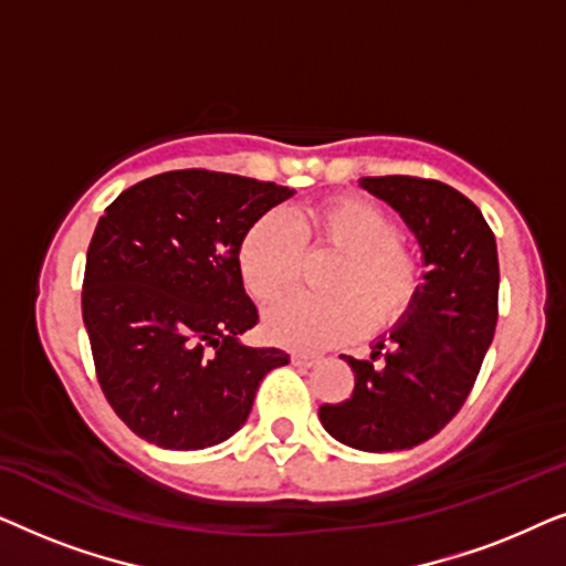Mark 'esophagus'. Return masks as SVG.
I'll list each match as a JSON object with an SVG mask.
<instances>
[{"mask_svg": "<svg viewBox=\"0 0 566 566\" xmlns=\"http://www.w3.org/2000/svg\"><path fill=\"white\" fill-rule=\"evenodd\" d=\"M291 360L296 363V366H314V363H319V355H312V353H293Z\"/></svg>", "mask_w": 566, "mask_h": 566, "instance_id": "34e87169", "label": "esophagus"}]
</instances>
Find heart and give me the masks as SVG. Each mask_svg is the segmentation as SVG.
I'll list each match as a JSON object with an SVG mask.
<instances>
[{"label": "heart", "mask_w": 566, "mask_h": 566, "mask_svg": "<svg viewBox=\"0 0 566 566\" xmlns=\"http://www.w3.org/2000/svg\"><path fill=\"white\" fill-rule=\"evenodd\" d=\"M339 254L327 275L329 296H291L265 314L277 345L314 350L345 343L368 327L401 319L420 291V262L397 239V223L363 198H335L289 221L265 213L244 231L237 262L244 289L262 304L298 283L304 252Z\"/></svg>", "instance_id": "b5f03b06"}]
</instances>
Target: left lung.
<instances>
[{"label":"left lung","instance_id":"8db88e82","mask_svg":"<svg viewBox=\"0 0 566 566\" xmlns=\"http://www.w3.org/2000/svg\"><path fill=\"white\" fill-rule=\"evenodd\" d=\"M360 188L401 216L422 252L415 304L368 360L350 363L355 389L322 405L324 430L368 453L430 440L467 401L497 327V242L484 216L451 185L420 177H360ZM385 353V363L375 358Z\"/></svg>","mask_w":566,"mask_h":566}]
</instances>
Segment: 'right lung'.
Listing matches in <instances>:
<instances>
[{"label":"right lung","mask_w":566,"mask_h":566,"mask_svg":"<svg viewBox=\"0 0 566 566\" xmlns=\"http://www.w3.org/2000/svg\"><path fill=\"white\" fill-rule=\"evenodd\" d=\"M291 188L208 169L165 172L123 190L87 250L82 316L115 415L169 451L234 436L262 378L289 363L250 347L258 306L239 273V242Z\"/></svg>","instance_id":"obj_1"}]
</instances>
